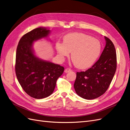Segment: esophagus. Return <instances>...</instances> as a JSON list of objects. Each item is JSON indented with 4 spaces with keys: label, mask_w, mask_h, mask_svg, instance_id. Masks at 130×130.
<instances>
[{
    "label": "esophagus",
    "mask_w": 130,
    "mask_h": 130,
    "mask_svg": "<svg viewBox=\"0 0 130 130\" xmlns=\"http://www.w3.org/2000/svg\"><path fill=\"white\" fill-rule=\"evenodd\" d=\"M70 71H71V70L70 69H69V68H67V69H66L65 70L64 72H65V73H68V72H70Z\"/></svg>",
    "instance_id": "34e87169"
}]
</instances>
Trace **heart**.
<instances>
[{"label":"heart","mask_w":130,"mask_h":130,"mask_svg":"<svg viewBox=\"0 0 130 130\" xmlns=\"http://www.w3.org/2000/svg\"><path fill=\"white\" fill-rule=\"evenodd\" d=\"M100 41L83 33H71L64 37V43H58L57 50L62 59L71 52V59L78 68L91 66L97 60L101 51Z\"/></svg>","instance_id":"obj_1"}]
</instances>
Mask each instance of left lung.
<instances>
[{
    "instance_id": "8db88e82",
    "label": "left lung",
    "mask_w": 130,
    "mask_h": 130,
    "mask_svg": "<svg viewBox=\"0 0 130 130\" xmlns=\"http://www.w3.org/2000/svg\"><path fill=\"white\" fill-rule=\"evenodd\" d=\"M106 45L99 59L91 68L77 72L74 88L77 94L85 99H93L107 91L117 69V55L112 41L105 37Z\"/></svg>"
}]
</instances>
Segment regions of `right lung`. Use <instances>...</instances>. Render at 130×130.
<instances>
[{
    "label": "right lung",
    "mask_w": 130,
    "mask_h": 130,
    "mask_svg": "<svg viewBox=\"0 0 130 130\" xmlns=\"http://www.w3.org/2000/svg\"><path fill=\"white\" fill-rule=\"evenodd\" d=\"M50 30L36 28L24 35L17 48L15 71L20 85L30 97L43 99L51 95L64 68L38 58L33 49L35 41L47 38Z\"/></svg>",
    "instance_id": "add662e5"
}]
</instances>
